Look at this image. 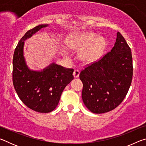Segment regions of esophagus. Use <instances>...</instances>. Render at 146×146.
<instances>
[{
  "mask_svg": "<svg viewBox=\"0 0 146 146\" xmlns=\"http://www.w3.org/2000/svg\"><path fill=\"white\" fill-rule=\"evenodd\" d=\"M79 75H80V70H78V69H76V70H74V72H73L74 77L77 78L79 76Z\"/></svg>",
  "mask_w": 146,
  "mask_h": 146,
  "instance_id": "34e87169",
  "label": "esophagus"
}]
</instances>
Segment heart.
<instances>
[{"mask_svg": "<svg viewBox=\"0 0 146 146\" xmlns=\"http://www.w3.org/2000/svg\"><path fill=\"white\" fill-rule=\"evenodd\" d=\"M67 46L71 49H84L80 53L81 60L86 63L95 61L102 55L106 46L104 38L91 33H76L67 41Z\"/></svg>", "mask_w": 146, "mask_h": 146, "instance_id": "heart-1", "label": "heart"}]
</instances>
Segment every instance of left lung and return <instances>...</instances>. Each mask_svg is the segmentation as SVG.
Returning <instances> with one entry per match:
<instances>
[{
    "label": "left lung",
    "instance_id": "obj_1",
    "mask_svg": "<svg viewBox=\"0 0 146 146\" xmlns=\"http://www.w3.org/2000/svg\"><path fill=\"white\" fill-rule=\"evenodd\" d=\"M133 70L131 51L118 32L111 50L79 75L83 83L82 98L88 110L100 114L119 106L131 84Z\"/></svg>",
    "mask_w": 146,
    "mask_h": 146
}]
</instances>
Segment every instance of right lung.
Here are the masks:
<instances>
[{"label":"right lung","instance_id":"1","mask_svg":"<svg viewBox=\"0 0 146 146\" xmlns=\"http://www.w3.org/2000/svg\"><path fill=\"white\" fill-rule=\"evenodd\" d=\"M48 24H40L26 32L15 49L13 83L20 99L27 107L39 113L56 108L63 90L74 78L73 69L52 63L41 71L29 70L24 56V40Z\"/></svg>","mask_w":146,"mask_h":146}]
</instances>
